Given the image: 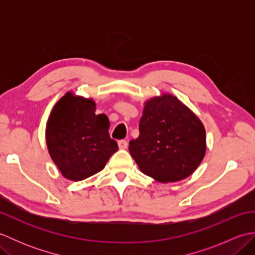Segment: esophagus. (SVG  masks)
<instances>
[{"instance_id":"esophagus-1","label":"esophagus","mask_w":255,"mask_h":255,"mask_svg":"<svg viewBox=\"0 0 255 255\" xmlns=\"http://www.w3.org/2000/svg\"><path fill=\"white\" fill-rule=\"evenodd\" d=\"M118 147H119V149H122V150L127 149L128 142L126 141V140H119V141H118Z\"/></svg>"}]
</instances>
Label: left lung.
<instances>
[{"instance_id": "left-lung-1", "label": "left lung", "mask_w": 255, "mask_h": 255, "mask_svg": "<svg viewBox=\"0 0 255 255\" xmlns=\"http://www.w3.org/2000/svg\"><path fill=\"white\" fill-rule=\"evenodd\" d=\"M139 132V137L129 142V152L140 171L160 183L184 180L205 156L203 123L170 93L144 102Z\"/></svg>"}]
</instances>
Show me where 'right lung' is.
<instances>
[{
    "label": "right lung",
    "instance_id": "obj_1",
    "mask_svg": "<svg viewBox=\"0 0 255 255\" xmlns=\"http://www.w3.org/2000/svg\"><path fill=\"white\" fill-rule=\"evenodd\" d=\"M93 99L67 92L53 106L46 127L50 158L64 178L79 182L102 171L118 144L110 137V121L96 115Z\"/></svg>",
    "mask_w": 255,
    "mask_h": 255
}]
</instances>
